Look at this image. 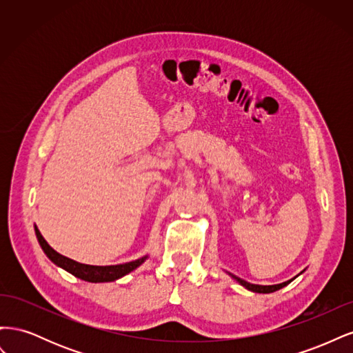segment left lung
Returning <instances> with one entry per match:
<instances>
[{
	"mask_svg": "<svg viewBox=\"0 0 353 353\" xmlns=\"http://www.w3.org/2000/svg\"><path fill=\"white\" fill-rule=\"evenodd\" d=\"M303 271H305V270H303ZM303 271H302L301 274H303ZM301 274H297V275L294 276V279H297V276L301 275ZM228 275L231 276L232 280H236L240 285H243L244 288H248V290H250V292H253V293H274V292H276V290H280V288L288 285V284H290V283L294 280V279H292V280H288V281H284V283H280V284H272V285H261V284H252V283L244 281V280L239 279V276L232 275V274H230V272H228Z\"/></svg>",
	"mask_w": 353,
	"mask_h": 353,
	"instance_id": "left-lung-1",
	"label": "left lung"
}]
</instances>
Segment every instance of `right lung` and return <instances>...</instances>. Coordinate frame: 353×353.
Here are the masks:
<instances>
[{
	"mask_svg": "<svg viewBox=\"0 0 353 353\" xmlns=\"http://www.w3.org/2000/svg\"><path fill=\"white\" fill-rule=\"evenodd\" d=\"M35 234H37V239H38L41 249L44 250V253L47 254V258L52 263L60 266V268L68 271L69 274L74 275L77 279H81V280L88 281V283H110V281L119 280V279H122V276H125L130 272H132L134 270H137L138 266L143 265L148 258V254H145L140 259L119 263V265H105V266L87 265V263H81V262H77L73 259H69V258H66V256H63L59 252H56L46 241V239L42 237V234L39 232L37 225H35Z\"/></svg>",
	"mask_w": 353,
	"mask_h": 353,
	"instance_id": "1",
	"label": "right lung"
}]
</instances>
